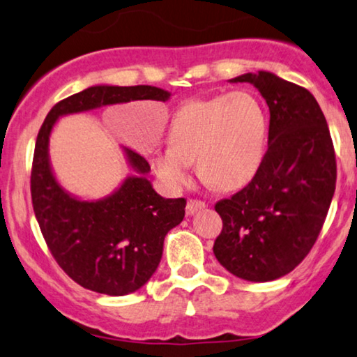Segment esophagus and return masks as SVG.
<instances>
[{
  "mask_svg": "<svg viewBox=\"0 0 357 357\" xmlns=\"http://www.w3.org/2000/svg\"><path fill=\"white\" fill-rule=\"evenodd\" d=\"M202 208H206V202L196 201V199H191V201H188L186 215H194V213L199 212V211H202Z\"/></svg>",
  "mask_w": 357,
  "mask_h": 357,
  "instance_id": "1",
  "label": "esophagus"
}]
</instances>
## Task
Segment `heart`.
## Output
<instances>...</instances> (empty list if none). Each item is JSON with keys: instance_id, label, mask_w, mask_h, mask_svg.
Masks as SVG:
<instances>
[{"instance_id": "1", "label": "heart", "mask_w": 357, "mask_h": 357, "mask_svg": "<svg viewBox=\"0 0 357 357\" xmlns=\"http://www.w3.org/2000/svg\"><path fill=\"white\" fill-rule=\"evenodd\" d=\"M269 117L250 91H234L183 104L168 126L169 144L151 151V168L171 191L199 174L223 191L245 186L263 163Z\"/></svg>"}]
</instances>
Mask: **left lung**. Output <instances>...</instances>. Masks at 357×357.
Wrapping results in <instances>:
<instances>
[{"label": "left lung", "instance_id": "left-lung-1", "mask_svg": "<svg viewBox=\"0 0 357 357\" xmlns=\"http://www.w3.org/2000/svg\"><path fill=\"white\" fill-rule=\"evenodd\" d=\"M269 107L268 151L248 186L215 204L223 220L213 243L218 263L236 278L269 282L308 255L336 186V160L326 119L305 88L271 71L245 73Z\"/></svg>", "mask_w": 357, "mask_h": 357}]
</instances>
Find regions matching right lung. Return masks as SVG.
I'll return each instance as SVG.
<instances>
[{"instance_id": "right-lung-1", "label": "right lung", "mask_w": 357, "mask_h": 357, "mask_svg": "<svg viewBox=\"0 0 357 357\" xmlns=\"http://www.w3.org/2000/svg\"><path fill=\"white\" fill-rule=\"evenodd\" d=\"M156 86L96 84L52 107L42 123L32 163L31 194L45 243L66 274L89 291L127 296L144 287L158 268L165 236L183 222L186 201L165 199L151 186L144 156L122 149L134 174L101 199L66 191L50 163V135L60 117L130 101H163Z\"/></svg>"}]
</instances>
